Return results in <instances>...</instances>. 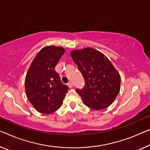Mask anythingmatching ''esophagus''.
Instances as JSON below:
<instances>
[{"mask_svg": "<svg viewBox=\"0 0 150 150\" xmlns=\"http://www.w3.org/2000/svg\"><path fill=\"white\" fill-rule=\"evenodd\" d=\"M67 85H68V86H69L70 88H73V83H72V82L69 81V82L68 83H67Z\"/></svg>", "mask_w": 150, "mask_h": 150, "instance_id": "34e87169", "label": "esophagus"}]
</instances>
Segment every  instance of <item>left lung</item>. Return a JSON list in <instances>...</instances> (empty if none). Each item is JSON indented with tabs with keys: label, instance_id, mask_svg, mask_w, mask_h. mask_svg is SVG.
I'll return each mask as SVG.
<instances>
[{
	"label": "left lung",
	"instance_id": "1",
	"mask_svg": "<svg viewBox=\"0 0 150 150\" xmlns=\"http://www.w3.org/2000/svg\"><path fill=\"white\" fill-rule=\"evenodd\" d=\"M70 54L85 80L84 88L76 89L83 102L96 110L106 108L119 93V73L108 58L96 49L74 50Z\"/></svg>",
	"mask_w": 150,
	"mask_h": 150
}]
</instances>
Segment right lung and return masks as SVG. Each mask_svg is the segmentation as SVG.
Returning a JSON list of instances; mask_svg holds the SVG:
<instances>
[{
	"label": "right lung",
	"instance_id": "right-lung-1",
	"mask_svg": "<svg viewBox=\"0 0 150 150\" xmlns=\"http://www.w3.org/2000/svg\"><path fill=\"white\" fill-rule=\"evenodd\" d=\"M64 52L62 47H44L33 59L26 74L27 98L40 113L50 114L57 111L68 91L69 87L62 83L54 69Z\"/></svg>",
	"mask_w": 150,
	"mask_h": 150
}]
</instances>
